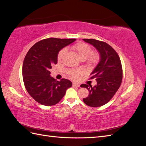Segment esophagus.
Masks as SVG:
<instances>
[{"instance_id":"1","label":"esophagus","mask_w":146,"mask_h":146,"mask_svg":"<svg viewBox=\"0 0 146 146\" xmlns=\"http://www.w3.org/2000/svg\"><path fill=\"white\" fill-rule=\"evenodd\" d=\"M72 86L74 87H80V84H78L77 83H73Z\"/></svg>"}]
</instances>
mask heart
Wrapping results in <instances>:
<instances>
[{
	"instance_id": "obj_1",
	"label": "heart",
	"mask_w": 146,
	"mask_h": 146,
	"mask_svg": "<svg viewBox=\"0 0 146 146\" xmlns=\"http://www.w3.org/2000/svg\"><path fill=\"white\" fill-rule=\"evenodd\" d=\"M72 49L76 52L82 60H85L88 57V62L91 64L95 63L98 60V55L95 53H91L92 49L90 46L85 42H78L72 46ZM66 52V48L61 50L58 55V60L61 59ZM80 72L76 70H70L68 75L72 78L76 79L80 75Z\"/></svg>"
}]
</instances>
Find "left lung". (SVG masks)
<instances>
[{
	"mask_svg": "<svg viewBox=\"0 0 146 146\" xmlns=\"http://www.w3.org/2000/svg\"><path fill=\"white\" fill-rule=\"evenodd\" d=\"M93 46L100 55L98 64L90 74L91 78H96L97 85L94 87L86 84L89 95L83 99L84 103L91 107H99L110 100L120 87L122 79L121 60L116 52L107 43L94 39H83Z\"/></svg>",
	"mask_w": 146,
	"mask_h": 146,
	"instance_id": "1",
	"label": "left lung"
}]
</instances>
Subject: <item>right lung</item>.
Here are the masks:
<instances>
[{
    "mask_svg": "<svg viewBox=\"0 0 146 146\" xmlns=\"http://www.w3.org/2000/svg\"><path fill=\"white\" fill-rule=\"evenodd\" d=\"M76 40L44 39L35 44L27 52L23 66V80L29 94L38 103L46 106L55 105L72 86V82L67 79L57 81L51 77L50 69L57 63L59 52Z\"/></svg>",
    "mask_w": 146,
    "mask_h": 146,
    "instance_id": "right-lung-1",
    "label": "right lung"
}]
</instances>
